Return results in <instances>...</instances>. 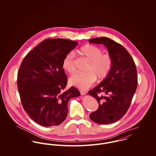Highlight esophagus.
I'll return each mask as SVG.
<instances>
[{"label":"esophagus","instance_id":"esophagus-1","mask_svg":"<svg viewBox=\"0 0 156 156\" xmlns=\"http://www.w3.org/2000/svg\"><path fill=\"white\" fill-rule=\"evenodd\" d=\"M80 92L82 95H85L86 94H87V91L84 90H80Z\"/></svg>","mask_w":156,"mask_h":156}]
</instances>
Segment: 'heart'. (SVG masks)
<instances>
[{
  "instance_id": "b5f03b06",
  "label": "heart",
  "mask_w": 156,
  "mask_h": 156,
  "mask_svg": "<svg viewBox=\"0 0 156 156\" xmlns=\"http://www.w3.org/2000/svg\"><path fill=\"white\" fill-rule=\"evenodd\" d=\"M79 53L89 61L86 73H77L69 79L70 85L80 89L88 88L95 82L106 79L111 71L113 59L111 55L103 53L102 49L92 44H86L78 50ZM62 68L71 74L76 71L75 58L73 52L68 53L62 61Z\"/></svg>"
}]
</instances>
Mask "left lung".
<instances>
[{"instance_id": "obj_1", "label": "left lung", "mask_w": 156, "mask_h": 156, "mask_svg": "<svg viewBox=\"0 0 156 156\" xmlns=\"http://www.w3.org/2000/svg\"><path fill=\"white\" fill-rule=\"evenodd\" d=\"M89 43L102 44L108 48L113 59L109 76L88 92L98 103V108L89 115L98 124H108L118 121L128 111L137 86V70L133 59L120 44L107 37L92 38ZM105 92V96L98 95Z\"/></svg>"}]
</instances>
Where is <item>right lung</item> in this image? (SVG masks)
Returning <instances> with one entry per match:
<instances>
[{"mask_svg": "<svg viewBox=\"0 0 156 156\" xmlns=\"http://www.w3.org/2000/svg\"><path fill=\"white\" fill-rule=\"evenodd\" d=\"M77 44L67 39H46L29 51L21 64L17 87L23 109L42 126L64 122L69 100L80 95L74 87L62 91L67 84L62 61Z\"/></svg>", "mask_w": 156, "mask_h": 156, "instance_id": "1", "label": "right lung"}]
</instances>
